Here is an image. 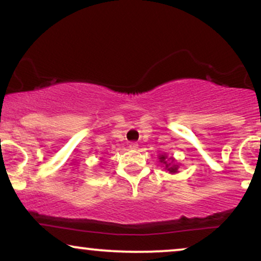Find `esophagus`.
Segmentation results:
<instances>
[{
	"label": "esophagus",
	"mask_w": 261,
	"mask_h": 261,
	"mask_svg": "<svg viewBox=\"0 0 261 261\" xmlns=\"http://www.w3.org/2000/svg\"><path fill=\"white\" fill-rule=\"evenodd\" d=\"M138 147H139V145L137 144V142H134V141L129 142V148H130V149H137Z\"/></svg>",
	"instance_id": "1"
}]
</instances>
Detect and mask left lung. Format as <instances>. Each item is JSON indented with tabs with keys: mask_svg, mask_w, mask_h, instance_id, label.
<instances>
[{
	"mask_svg": "<svg viewBox=\"0 0 261 261\" xmlns=\"http://www.w3.org/2000/svg\"><path fill=\"white\" fill-rule=\"evenodd\" d=\"M160 162L165 164V169H167V171H170L171 173H176L177 170H178V166L177 165H171L170 163H166L165 159H166V155H160Z\"/></svg>",
	"mask_w": 261,
	"mask_h": 261,
	"instance_id": "1",
	"label": "left lung"
}]
</instances>
